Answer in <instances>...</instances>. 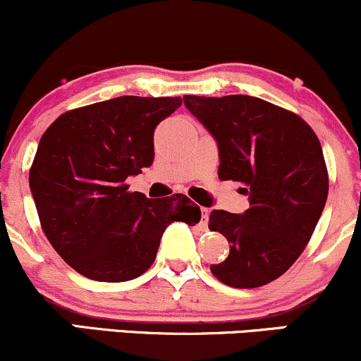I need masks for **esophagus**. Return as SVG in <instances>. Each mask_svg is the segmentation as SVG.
<instances>
[{
  "instance_id": "34e87169",
  "label": "esophagus",
  "mask_w": 361,
  "mask_h": 361,
  "mask_svg": "<svg viewBox=\"0 0 361 361\" xmlns=\"http://www.w3.org/2000/svg\"><path fill=\"white\" fill-rule=\"evenodd\" d=\"M209 212L210 210L209 209H205V207H202V224H207V221H209Z\"/></svg>"
}]
</instances>
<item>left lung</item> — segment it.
<instances>
[{
	"mask_svg": "<svg viewBox=\"0 0 361 361\" xmlns=\"http://www.w3.org/2000/svg\"><path fill=\"white\" fill-rule=\"evenodd\" d=\"M183 102L217 140L219 178L250 195L241 215L210 214L209 229L231 244L210 271L234 288L270 283L302 255L324 210L329 176L316 132L293 111L247 94H185Z\"/></svg>",
	"mask_w": 361,
	"mask_h": 361,
	"instance_id": "left-lung-1",
	"label": "left lung"
}]
</instances>
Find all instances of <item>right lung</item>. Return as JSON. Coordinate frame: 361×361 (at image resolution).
<instances>
[{"label": "right lung", "mask_w": 361, "mask_h": 361, "mask_svg": "<svg viewBox=\"0 0 361 361\" xmlns=\"http://www.w3.org/2000/svg\"><path fill=\"white\" fill-rule=\"evenodd\" d=\"M180 97H118L62 114L40 139L32 197L49 243L69 267L97 281L137 279L154 263L171 222H200L183 193L147 198L126 180L154 161V128Z\"/></svg>", "instance_id": "obj_1"}]
</instances>
